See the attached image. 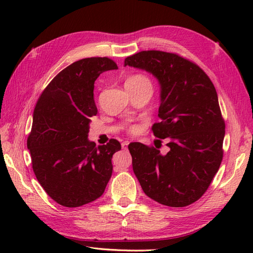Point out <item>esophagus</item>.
<instances>
[{
    "mask_svg": "<svg viewBox=\"0 0 253 253\" xmlns=\"http://www.w3.org/2000/svg\"><path fill=\"white\" fill-rule=\"evenodd\" d=\"M128 144H129V142H128V141L122 142V148H123V149H126V148L128 147Z\"/></svg>",
    "mask_w": 253,
    "mask_h": 253,
    "instance_id": "obj_1",
    "label": "esophagus"
}]
</instances>
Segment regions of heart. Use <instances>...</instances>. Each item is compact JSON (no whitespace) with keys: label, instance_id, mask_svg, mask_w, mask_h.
<instances>
[{"label":"heart","instance_id":"heart-1","mask_svg":"<svg viewBox=\"0 0 253 253\" xmlns=\"http://www.w3.org/2000/svg\"><path fill=\"white\" fill-rule=\"evenodd\" d=\"M126 87H132V88H151V80L149 79L148 76L143 74H135L131 75L126 80ZM140 130V126L139 125H131L128 127V131L130 133H137Z\"/></svg>","mask_w":253,"mask_h":253}]
</instances>
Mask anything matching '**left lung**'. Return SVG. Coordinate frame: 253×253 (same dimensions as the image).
I'll return each mask as SVG.
<instances>
[{
	"label": "left lung",
	"mask_w": 253,
	"mask_h": 253,
	"mask_svg": "<svg viewBox=\"0 0 253 253\" xmlns=\"http://www.w3.org/2000/svg\"><path fill=\"white\" fill-rule=\"evenodd\" d=\"M126 65L158 78L161 121L152 131L168 138L169 148L163 155L154 147L129 143L133 173L154 201L171 208L189 206L208 190L223 160L225 122L215 87L196 63L176 53L141 51L126 57Z\"/></svg>",
	"instance_id": "obj_1"
}]
</instances>
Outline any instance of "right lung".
Here are the masks:
<instances>
[{"label": "right lung", "instance_id": "1", "mask_svg": "<svg viewBox=\"0 0 253 253\" xmlns=\"http://www.w3.org/2000/svg\"><path fill=\"white\" fill-rule=\"evenodd\" d=\"M117 68L109 57L83 58L58 73L38 99L27 147L39 184L63 207L96 200L112 176V157L121 143L111 139L95 147L88 133L91 117L98 114L94 82Z\"/></svg>", "mask_w": 253, "mask_h": 253}]
</instances>
